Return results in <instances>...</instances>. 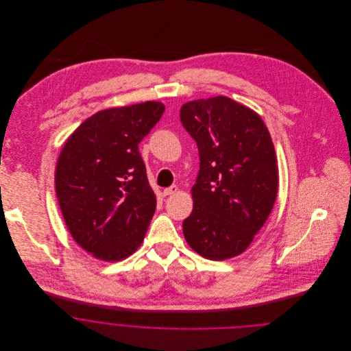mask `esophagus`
<instances>
[{
  "label": "esophagus",
  "mask_w": 351,
  "mask_h": 351,
  "mask_svg": "<svg viewBox=\"0 0 351 351\" xmlns=\"http://www.w3.org/2000/svg\"><path fill=\"white\" fill-rule=\"evenodd\" d=\"M178 191H179V188L176 186V185H172V186H169V188H166V189H163V196H172V195H175V193H178Z\"/></svg>",
  "instance_id": "esophagus-1"
}]
</instances>
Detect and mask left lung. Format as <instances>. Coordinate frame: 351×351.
<instances>
[{
    "mask_svg": "<svg viewBox=\"0 0 351 351\" xmlns=\"http://www.w3.org/2000/svg\"><path fill=\"white\" fill-rule=\"evenodd\" d=\"M180 121L200 155L184 238L206 259H230L250 246L276 201L271 135L256 112L226 96L185 102Z\"/></svg>",
    "mask_w": 351,
    "mask_h": 351,
    "instance_id": "8db88e82",
    "label": "left lung"
}]
</instances>
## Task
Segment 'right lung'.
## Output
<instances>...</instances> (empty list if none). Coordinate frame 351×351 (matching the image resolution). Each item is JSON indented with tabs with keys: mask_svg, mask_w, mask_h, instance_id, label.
I'll return each instance as SVG.
<instances>
[{
	"mask_svg": "<svg viewBox=\"0 0 351 351\" xmlns=\"http://www.w3.org/2000/svg\"><path fill=\"white\" fill-rule=\"evenodd\" d=\"M159 101L100 110L68 136L55 169L60 210L75 242L105 262L142 245L156 196L139 142L165 113Z\"/></svg>",
	"mask_w": 351,
	"mask_h": 351,
	"instance_id": "add662e5",
	"label": "right lung"
}]
</instances>
